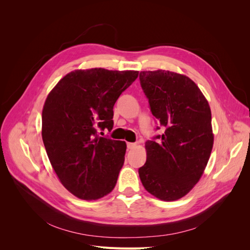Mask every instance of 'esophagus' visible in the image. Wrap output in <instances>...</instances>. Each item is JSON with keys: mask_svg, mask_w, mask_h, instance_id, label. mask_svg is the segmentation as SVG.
Wrapping results in <instances>:
<instances>
[{"mask_svg": "<svg viewBox=\"0 0 250 250\" xmlns=\"http://www.w3.org/2000/svg\"><path fill=\"white\" fill-rule=\"evenodd\" d=\"M135 147H137V144H135V143H127V148L129 150H131Z\"/></svg>", "mask_w": 250, "mask_h": 250, "instance_id": "34e87169", "label": "esophagus"}]
</instances>
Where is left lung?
<instances>
[{
  "label": "left lung",
  "instance_id": "8db88e82",
  "mask_svg": "<svg viewBox=\"0 0 250 250\" xmlns=\"http://www.w3.org/2000/svg\"><path fill=\"white\" fill-rule=\"evenodd\" d=\"M140 82L150 110L165 132L146 142L147 161L139 175L144 188L156 198L177 200L198 183L213 149L209 105L196 83L185 75L144 71Z\"/></svg>",
  "mask_w": 250,
  "mask_h": 250
}]
</instances>
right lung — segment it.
Listing matches in <instances>:
<instances>
[{"label":"right lung","instance_id":"right-lung-1","mask_svg":"<svg viewBox=\"0 0 250 250\" xmlns=\"http://www.w3.org/2000/svg\"><path fill=\"white\" fill-rule=\"evenodd\" d=\"M138 76V71L76 70L47 97L43 145L60 183L80 199L102 198L117 184L126 143L99 137L98 131L112 129L113 105Z\"/></svg>","mask_w":250,"mask_h":250}]
</instances>
